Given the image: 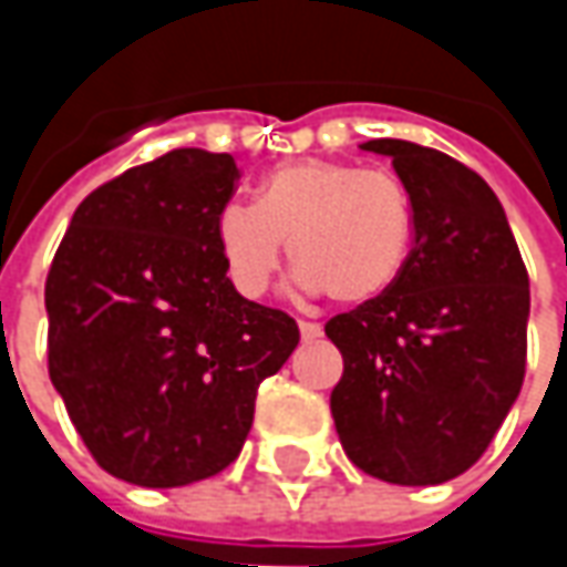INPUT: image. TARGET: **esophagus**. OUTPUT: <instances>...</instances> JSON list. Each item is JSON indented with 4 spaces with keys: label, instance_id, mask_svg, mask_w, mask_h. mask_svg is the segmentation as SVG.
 I'll list each match as a JSON object with an SVG mask.
<instances>
[{
    "label": "esophagus",
    "instance_id": "obj_1",
    "mask_svg": "<svg viewBox=\"0 0 567 567\" xmlns=\"http://www.w3.org/2000/svg\"><path fill=\"white\" fill-rule=\"evenodd\" d=\"M299 338L302 340L321 338V324H316V321H299Z\"/></svg>",
    "mask_w": 567,
    "mask_h": 567
}]
</instances>
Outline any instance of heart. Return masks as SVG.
I'll list each match as a JSON object with an SVG mask.
<instances>
[{"label": "heart", "instance_id": "heart-1", "mask_svg": "<svg viewBox=\"0 0 567 567\" xmlns=\"http://www.w3.org/2000/svg\"><path fill=\"white\" fill-rule=\"evenodd\" d=\"M217 246L229 284L258 299L290 243L296 284L338 306L388 293L413 249V202L394 173L338 161H296L258 186V202L217 210Z\"/></svg>", "mask_w": 567, "mask_h": 567}]
</instances>
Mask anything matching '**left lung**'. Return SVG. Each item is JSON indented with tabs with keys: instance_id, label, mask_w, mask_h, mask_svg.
Instances as JSON below:
<instances>
[{
	"instance_id": "obj_1",
	"label": "left lung",
	"mask_w": 567,
	"mask_h": 567,
	"mask_svg": "<svg viewBox=\"0 0 567 567\" xmlns=\"http://www.w3.org/2000/svg\"><path fill=\"white\" fill-rule=\"evenodd\" d=\"M413 202V249L388 293L334 316L343 375L331 416L347 457L398 486L470 470L527 369L530 280L483 176L423 144L375 138Z\"/></svg>"
}]
</instances>
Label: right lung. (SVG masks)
<instances>
[{"label":"right lung","instance_id":"obj_1","mask_svg":"<svg viewBox=\"0 0 567 567\" xmlns=\"http://www.w3.org/2000/svg\"><path fill=\"white\" fill-rule=\"evenodd\" d=\"M236 179L229 154L169 151L94 188L59 243L50 379L116 480L173 489L229 467L299 343L293 318L229 284L214 224Z\"/></svg>","mask_w":567,"mask_h":567}]
</instances>
